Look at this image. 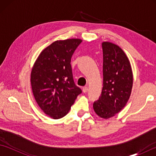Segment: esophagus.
I'll return each instance as SVG.
<instances>
[{
    "label": "esophagus",
    "instance_id": "34e87169",
    "mask_svg": "<svg viewBox=\"0 0 156 156\" xmlns=\"http://www.w3.org/2000/svg\"><path fill=\"white\" fill-rule=\"evenodd\" d=\"M88 90V88L87 87H84L82 88V91H83L84 93H86V92H87Z\"/></svg>",
    "mask_w": 156,
    "mask_h": 156
}]
</instances>
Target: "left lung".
<instances>
[{
	"mask_svg": "<svg viewBox=\"0 0 156 156\" xmlns=\"http://www.w3.org/2000/svg\"><path fill=\"white\" fill-rule=\"evenodd\" d=\"M102 48L103 87L93 108L98 117L107 119L114 117L127 104L133 87V72L127 55L119 46L104 41Z\"/></svg>",
	"mask_w": 156,
	"mask_h": 156,
	"instance_id": "obj_1",
	"label": "left lung"
}]
</instances>
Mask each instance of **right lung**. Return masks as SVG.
<instances>
[{
	"label": "right lung",
	"instance_id": "obj_1",
	"mask_svg": "<svg viewBox=\"0 0 156 156\" xmlns=\"http://www.w3.org/2000/svg\"><path fill=\"white\" fill-rule=\"evenodd\" d=\"M80 39L58 40L45 48L31 72V84L39 107L49 117L58 119L68 114L81 89L73 80L71 58Z\"/></svg>",
	"mask_w": 156,
	"mask_h": 156
}]
</instances>
